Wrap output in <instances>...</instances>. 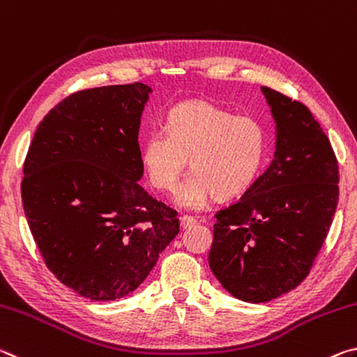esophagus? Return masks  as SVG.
Masks as SVG:
<instances>
[{"label":"esophagus","mask_w":357,"mask_h":357,"mask_svg":"<svg viewBox=\"0 0 357 357\" xmlns=\"http://www.w3.org/2000/svg\"><path fill=\"white\" fill-rule=\"evenodd\" d=\"M196 225V220L192 217H188V215H183V217H180V226L183 227V229H190Z\"/></svg>","instance_id":"esophagus-1"}]
</instances>
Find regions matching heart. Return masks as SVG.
<instances>
[{
    "mask_svg": "<svg viewBox=\"0 0 357 357\" xmlns=\"http://www.w3.org/2000/svg\"><path fill=\"white\" fill-rule=\"evenodd\" d=\"M266 149V130L255 116L234 115L207 99H190L169 110L166 131L145 137L140 160L155 188L172 191L190 158L192 174L178 190L177 202L199 210L213 196L231 199L250 190Z\"/></svg>",
    "mask_w": 357,
    "mask_h": 357,
    "instance_id": "1",
    "label": "heart"
}]
</instances>
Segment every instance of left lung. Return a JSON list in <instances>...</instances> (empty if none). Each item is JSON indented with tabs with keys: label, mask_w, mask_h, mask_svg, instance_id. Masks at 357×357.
Returning a JSON list of instances; mask_svg holds the SVG:
<instances>
[{
	"label": "left lung",
	"mask_w": 357,
	"mask_h": 357,
	"mask_svg": "<svg viewBox=\"0 0 357 357\" xmlns=\"http://www.w3.org/2000/svg\"><path fill=\"white\" fill-rule=\"evenodd\" d=\"M275 121V153L236 204L215 215L208 266L236 299L261 303L310 272L338 202V166L310 110L261 86Z\"/></svg>",
	"instance_id": "1"
}]
</instances>
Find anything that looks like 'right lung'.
<instances>
[{
    "label": "right lung",
    "instance_id": "add662e5",
    "mask_svg": "<svg viewBox=\"0 0 357 357\" xmlns=\"http://www.w3.org/2000/svg\"><path fill=\"white\" fill-rule=\"evenodd\" d=\"M150 93L136 82L68 96L39 123L23 165L34 242L50 272L86 299L132 293L180 231L177 212L139 185Z\"/></svg>",
    "mask_w": 357,
    "mask_h": 357
}]
</instances>
